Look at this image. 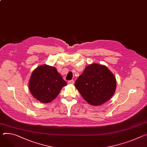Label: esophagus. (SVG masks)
Segmentation results:
<instances>
[{"mask_svg": "<svg viewBox=\"0 0 147 147\" xmlns=\"http://www.w3.org/2000/svg\"><path fill=\"white\" fill-rule=\"evenodd\" d=\"M68 83L70 84H73L74 83V82L73 80H71L68 81Z\"/></svg>", "mask_w": 147, "mask_h": 147, "instance_id": "esophagus-1", "label": "esophagus"}]
</instances>
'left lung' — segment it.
Instances as JSON below:
<instances>
[{
    "label": "left lung",
    "mask_w": 147,
    "mask_h": 147,
    "mask_svg": "<svg viewBox=\"0 0 147 147\" xmlns=\"http://www.w3.org/2000/svg\"><path fill=\"white\" fill-rule=\"evenodd\" d=\"M74 86L88 103L101 105L114 94L116 79L105 65L93 63L86 67Z\"/></svg>",
    "instance_id": "obj_1"
}]
</instances>
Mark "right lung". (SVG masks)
<instances>
[{
	"mask_svg": "<svg viewBox=\"0 0 147 147\" xmlns=\"http://www.w3.org/2000/svg\"><path fill=\"white\" fill-rule=\"evenodd\" d=\"M67 83L57 69L43 64L37 67L32 73L29 88L32 96L40 102L49 103L59 94Z\"/></svg>",
	"mask_w": 147,
	"mask_h": 147,
	"instance_id": "add662e5",
	"label": "right lung"
}]
</instances>
